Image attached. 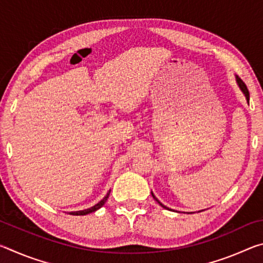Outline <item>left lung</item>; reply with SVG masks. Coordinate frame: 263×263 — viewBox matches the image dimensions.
Returning <instances> with one entry per match:
<instances>
[{
    "label": "left lung",
    "instance_id": "1",
    "mask_svg": "<svg viewBox=\"0 0 263 263\" xmlns=\"http://www.w3.org/2000/svg\"><path fill=\"white\" fill-rule=\"evenodd\" d=\"M237 82H238V84H239V87H240V89H241V90H242V92H243V94H245V96H246V99H247V101H249V91H248V89H247V86H246V84H245V82L242 81V80L241 79H240L239 77H237ZM152 196H153V198L155 199V201H157L159 204H160V205H161L162 208H164V209H167V210H171V209H169V208H167V206H164L163 205V204L161 203V202H160L159 201V199L157 198V197H155V196L153 195V193H152Z\"/></svg>",
    "mask_w": 263,
    "mask_h": 263
}]
</instances>
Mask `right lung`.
<instances>
[{
	"label": "right lung",
	"mask_w": 263,
	"mask_h": 263,
	"mask_svg": "<svg viewBox=\"0 0 263 263\" xmlns=\"http://www.w3.org/2000/svg\"><path fill=\"white\" fill-rule=\"evenodd\" d=\"M110 191L111 190H109V193L106 194V196L105 197L102 199L101 202H99L96 204V205H94V206H91V208H89V209H87V210H82V211H75V212H69L70 215H73V216H84V215H88V213H91V212H95L96 210H99L100 208H102L105 204V202L108 201V198H109V195H110Z\"/></svg>",
	"instance_id": "1"
}]
</instances>
